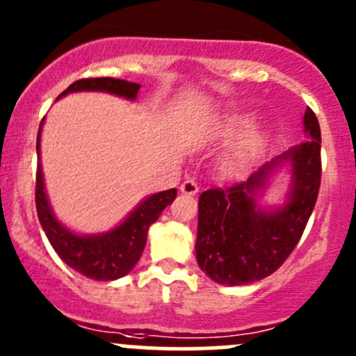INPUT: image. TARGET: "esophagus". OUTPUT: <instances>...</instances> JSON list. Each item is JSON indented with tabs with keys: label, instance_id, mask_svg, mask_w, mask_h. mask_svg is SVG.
<instances>
[{
	"label": "esophagus",
	"instance_id": "34e87169",
	"mask_svg": "<svg viewBox=\"0 0 356 356\" xmlns=\"http://www.w3.org/2000/svg\"><path fill=\"white\" fill-rule=\"evenodd\" d=\"M198 191H200V186L195 179H186V181L181 184V193H184V195H196Z\"/></svg>",
	"mask_w": 356,
	"mask_h": 356
}]
</instances>
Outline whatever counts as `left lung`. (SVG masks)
Wrapping results in <instances>:
<instances>
[{
	"mask_svg": "<svg viewBox=\"0 0 356 356\" xmlns=\"http://www.w3.org/2000/svg\"><path fill=\"white\" fill-rule=\"evenodd\" d=\"M305 141L258 167L246 181L201 193L196 260L218 284L243 286L274 274L293 253L321 188V125L307 108ZM289 164L291 188L275 211L256 204V193L277 168Z\"/></svg>",
	"mask_w": 356,
	"mask_h": 356,
	"instance_id": "left-lung-1",
	"label": "left lung"
}]
</instances>
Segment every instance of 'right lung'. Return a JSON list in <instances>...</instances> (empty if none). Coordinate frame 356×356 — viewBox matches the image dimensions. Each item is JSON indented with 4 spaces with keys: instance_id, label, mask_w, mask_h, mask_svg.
<instances>
[{
    "instance_id": "obj_1",
    "label": "right lung",
    "mask_w": 356,
    "mask_h": 356,
    "mask_svg": "<svg viewBox=\"0 0 356 356\" xmlns=\"http://www.w3.org/2000/svg\"><path fill=\"white\" fill-rule=\"evenodd\" d=\"M139 88L141 86L136 82L113 77L81 79L68 86L58 98L68 92L103 91L122 96V98L136 99ZM41 129L42 122L39 125L38 143H35L38 158L39 148H41L39 145ZM175 196H177V189H167V191L148 196L120 225L111 231L95 236H81L60 224L53 215L44 193L41 163H38V174H35V210H38L39 222H41L46 238L68 267L95 281H113V279L124 277L134 268L146 246L149 225L156 222L165 207H168L175 200Z\"/></svg>"
}]
</instances>
